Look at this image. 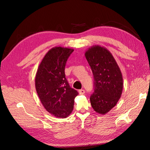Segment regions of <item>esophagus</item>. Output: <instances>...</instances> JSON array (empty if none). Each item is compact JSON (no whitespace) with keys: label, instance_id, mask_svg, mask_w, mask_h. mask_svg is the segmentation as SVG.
<instances>
[{"label":"esophagus","instance_id":"34e87169","mask_svg":"<svg viewBox=\"0 0 150 150\" xmlns=\"http://www.w3.org/2000/svg\"><path fill=\"white\" fill-rule=\"evenodd\" d=\"M78 93H79L80 95H83V94H84L85 93V91L84 89H80L78 91Z\"/></svg>","mask_w":150,"mask_h":150}]
</instances>
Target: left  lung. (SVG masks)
Wrapping results in <instances>:
<instances>
[{"label":"left lung","instance_id":"1","mask_svg":"<svg viewBox=\"0 0 150 150\" xmlns=\"http://www.w3.org/2000/svg\"><path fill=\"white\" fill-rule=\"evenodd\" d=\"M84 55L94 78V92L90 97L91 106L96 112L105 114L121 97L123 87L121 70L111 53L103 46L93 45Z\"/></svg>","mask_w":150,"mask_h":150}]
</instances>
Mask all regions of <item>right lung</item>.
I'll return each mask as SVG.
<instances>
[{"instance_id": "1", "label": "right lung", "mask_w": 150, "mask_h": 150, "mask_svg": "<svg viewBox=\"0 0 150 150\" xmlns=\"http://www.w3.org/2000/svg\"><path fill=\"white\" fill-rule=\"evenodd\" d=\"M74 49L54 47L49 50L39 64L35 88L44 108L57 118L67 117L72 113L74 99L78 94L66 80V63Z\"/></svg>"}]
</instances>
